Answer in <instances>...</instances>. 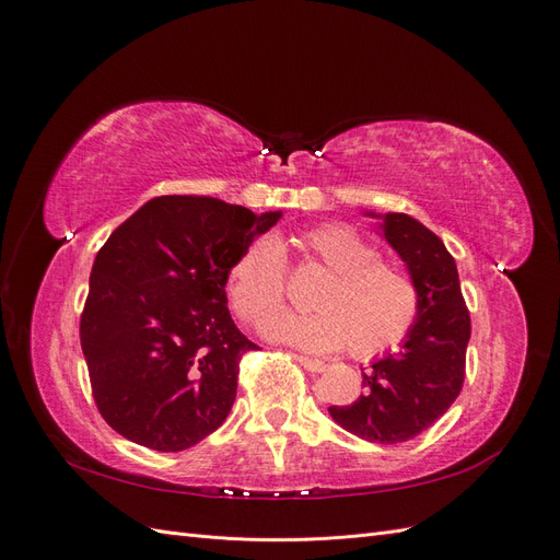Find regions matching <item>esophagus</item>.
<instances>
[{
    "instance_id": "esophagus-1",
    "label": "esophagus",
    "mask_w": 560,
    "mask_h": 560,
    "mask_svg": "<svg viewBox=\"0 0 560 560\" xmlns=\"http://www.w3.org/2000/svg\"><path fill=\"white\" fill-rule=\"evenodd\" d=\"M299 362L306 366L308 371H313V374H322V371H327V364L322 360H315V358H306V354H299Z\"/></svg>"
}]
</instances>
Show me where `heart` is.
Masks as SVG:
<instances>
[{"label":"heart","instance_id":"1","mask_svg":"<svg viewBox=\"0 0 560 560\" xmlns=\"http://www.w3.org/2000/svg\"><path fill=\"white\" fill-rule=\"evenodd\" d=\"M301 247L329 273L311 294L308 313L273 314L284 301V254L273 235L254 238L229 268L226 292L247 325L267 316L264 336L313 352L348 346L354 358L399 343L418 313V290L404 268L346 224H322L301 235Z\"/></svg>","mask_w":560,"mask_h":560}]
</instances>
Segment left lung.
I'll list each match as a JSON object with an SVG mask.
<instances>
[{
	"mask_svg": "<svg viewBox=\"0 0 560 560\" xmlns=\"http://www.w3.org/2000/svg\"><path fill=\"white\" fill-rule=\"evenodd\" d=\"M366 214L381 219V235L409 268L418 313L401 350L362 369L364 395L350 406H329V413L366 442L401 444L434 425L460 395L471 327L457 266L442 238L409 214Z\"/></svg>",
	"mask_w": 560,
	"mask_h": 560,
	"instance_id": "left-lung-1",
	"label": "left lung"
}]
</instances>
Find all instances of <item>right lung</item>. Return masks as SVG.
Returning <instances> with one entry per match:
<instances>
[{
    "label": "right lung",
    "mask_w": 560,
    "mask_h": 560,
    "mask_svg": "<svg viewBox=\"0 0 560 560\" xmlns=\"http://www.w3.org/2000/svg\"><path fill=\"white\" fill-rule=\"evenodd\" d=\"M280 217L208 196H161L100 247L79 334L112 430L175 453L226 420L243 354L257 348L231 319L226 276Z\"/></svg>",
    "instance_id": "1"
}]
</instances>
